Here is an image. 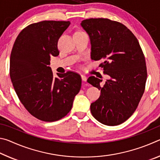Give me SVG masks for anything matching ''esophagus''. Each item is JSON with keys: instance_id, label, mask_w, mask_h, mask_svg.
Returning a JSON list of instances; mask_svg holds the SVG:
<instances>
[{"instance_id": "34e87169", "label": "esophagus", "mask_w": 160, "mask_h": 160, "mask_svg": "<svg viewBox=\"0 0 160 160\" xmlns=\"http://www.w3.org/2000/svg\"><path fill=\"white\" fill-rule=\"evenodd\" d=\"M81 78H82V80L83 82H87V80H88V78H87L85 75H81Z\"/></svg>"}]
</instances>
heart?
Here are the masks:
<instances>
[{"label": "heart", "instance_id": "1", "mask_svg": "<svg viewBox=\"0 0 160 160\" xmlns=\"http://www.w3.org/2000/svg\"><path fill=\"white\" fill-rule=\"evenodd\" d=\"M80 32H80V31H78V32H76L75 33H80Z\"/></svg>", "mask_w": 160, "mask_h": 160}]
</instances>
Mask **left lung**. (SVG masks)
<instances>
[{"label":"left lung","mask_w":160,"mask_h":160,"mask_svg":"<svg viewBox=\"0 0 160 160\" xmlns=\"http://www.w3.org/2000/svg\"><path fill=\"white\" fill-rule=\"evenodd\" d=\"M80 25L90 37L91 58L102 61L99 66L109 77L103 86L102 80L88 78L89 83L101 90L99 99L91 104V113L104 125H119L134 113L144 93V54L135 35L118 22L90 18Z\"/></svg>","instance_id":"obj_1"}]
</instances>
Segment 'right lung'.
<instances>
[{"label": "right lung", "mask_w": 160, "mask_h": 160, "mask_svg": "<svg viewBox=\"0 0 160 160\" xmlns=\"http://www.w3.org/2000/svg\"><path fill=\"white\" fill-rule=\"evenodd\" d=\"M69 21H42L22 29L10 58V76L22 104L35 118L53 122L64 117L72 107L82 80L68 71L53 77L51 56L59 54L58 41Z\"/></svg>", "instance_id": "add662e5"}]
</instances>
